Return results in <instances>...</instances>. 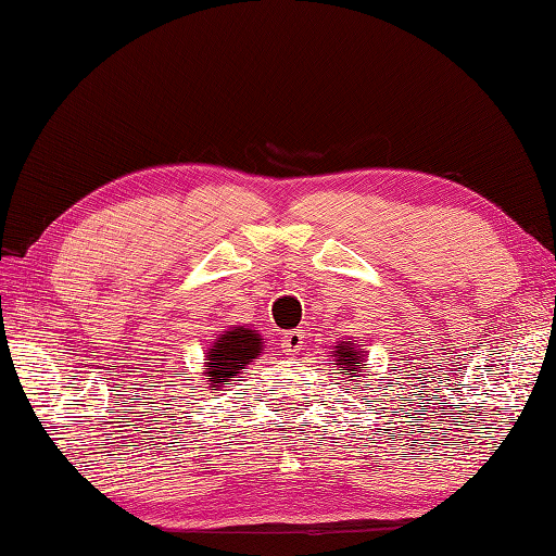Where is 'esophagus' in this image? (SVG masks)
I'll use <instances>...</instances> for the list:
<instances>
[{
  "label": "esophagus",
  "mask_w": 556,
  "mask_h": 556,
  "mask_svg": "<svg viewBox=\"0 0 556 556\" xmlns=\"http://www.w3.org/2000/svg\"><path fill=\"white\" fill-rule=\"evenodd\" d=\"M306 346V330H289L281 337V350L287 354H299Z\"/></svg>",
  "instance_id": "34e87169"
}]
</instances>
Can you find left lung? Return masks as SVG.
<instances>
[{
	"label": "left lung",
	"mask_w": 556,
	"mask_h": 556,
	"mask_svg": "<svg viewBox=\"0 0 556 556\" xmlns=\"http://www.w3.org/2000/svg\"><path fill=\"white\" fill-rule=\"evenodd\" d=\"M337 368H340V371L352 380L354 386H358V383H364V380H356V376H354V371L356 374H362V378H366L364 376V368H366V364H362V356H358V352L354 350V344H340L337 346Z\"/></svg>",
	"instance_id": "8db88e82"
}]
</instances>
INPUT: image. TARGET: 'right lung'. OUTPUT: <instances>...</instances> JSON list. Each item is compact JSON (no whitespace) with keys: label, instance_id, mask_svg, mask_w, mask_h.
Instances as JSON below:
<instances>
[{"label":"right lung","instance_id":"obj_1","mask_svg":"<svg viewBox=\"0 0 556 556\" xmlns=\"http://www.w3.org/2000/svg\"><path fill=\"white\" fill-rule=\"evenodd\" d=\"M263 342L260 334L248 328H233L224 332L219 340L214 342V350L206 354V376H210V386L216 390L219 386H226L236 374H241V368L250 364V358L260 356Z\"/></svg>","mask_w":556,"mask_h":556}]
</instances>
